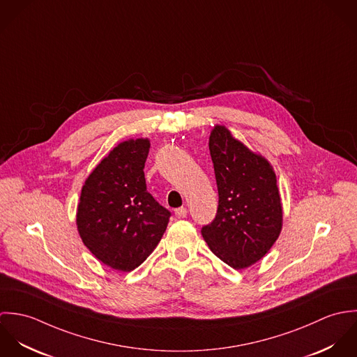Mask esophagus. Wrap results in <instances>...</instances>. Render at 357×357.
Wrapping results in <instances>:
<instances>
[{"label":"esophagus","mask_w":357,"mask_h":357,"mask_svg":"<svg viewBox=\"0 0 357 357\" xmlns=\"http://www.w3.org/2000/svg\"><path fill=\"white\" fill-rule=\"evenodd\" d=\"M174 214L177 218H185L187 214H188V210L185 207H178L174 210Z\"/></svg>","instance_id":"obj_1"}]
</instances>
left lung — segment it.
Masks as SVG:
<instances>
[{"label":"left lung","mask_w":357,"mask_h":357,"mask_svg":"<svg viewBox=\"0 0 357 357\" xmlns=\"http://www.w3.org/2000/svg\"><path fill=\"white\" fill-rule=\"evenodd\" d=\"M218 188V207L202 228L208 249L234 269H246L266 255L282 232L283 207L276 174L266 158L252 151L222 125L208 137Z\"/></svg>","instance_id":"8db88e82"}]
</instances>
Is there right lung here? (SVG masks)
<instances>
[{
    "label": "right lung",
    "mask_w": 357,
    "mask_h": 357,
    "mask_svg": "<svg viewBox=\"0 0 357 357\" xmlns=\"http://www.w3.org/2000/svg\"><path fill=\"white\" fill-rule=\"evenodd\" d=\"M149 139H129L112 149L82 185L77 229L104 265L130 272L162 239L170 211L147 191L144 163Z\"/></svg>",
    "instance_id": "1"
}]
</instances>
